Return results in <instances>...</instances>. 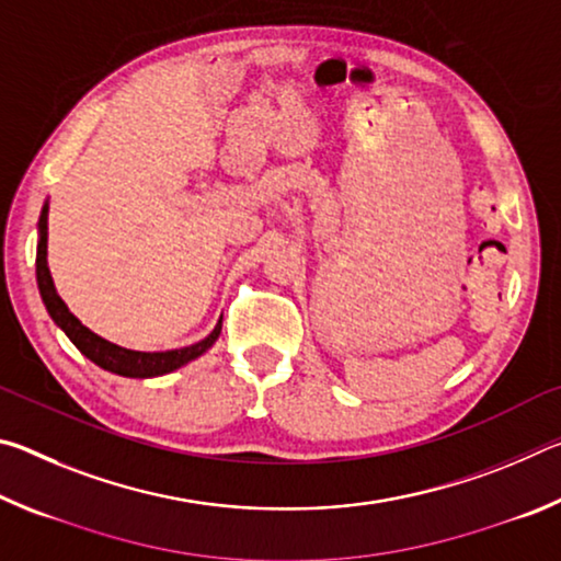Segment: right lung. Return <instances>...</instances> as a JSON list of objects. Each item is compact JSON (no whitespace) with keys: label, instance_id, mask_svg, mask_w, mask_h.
Wrapping results in <instances>:
<instances>
[{"label":"right lung","instance_id":"add662e5","mask_svg":"<svg viewBox=\"0 0 561 561\" xmlns=\"http://www.w3.org/2000/svg\"><path fill=\"white\" fill-rule=\"evenodd\" d=\"M46 215H49V207L44 205L42 217H39V244H36V284H39L46 311H49L56 324L64 329V334L73 341V346L79 348L83 356L91 358L93 364L106 368V371H111V374H118V376L153 378V376H163V374L175 371V368L185 366L187 360L203 356L205 351L215 344L217 336H220V331H222V319L217 321L213 334L205 336L203 341H197V344L185 346V348H173V351H153V354L123 348V346L111 344V341L93 334L91 329L83 327L81 321L71 314L69 307H66L59 294H56V289H54L49 264H46V240H49Z\"/></svg>","mask_w":561,"mask_h":561}]
</instances>
